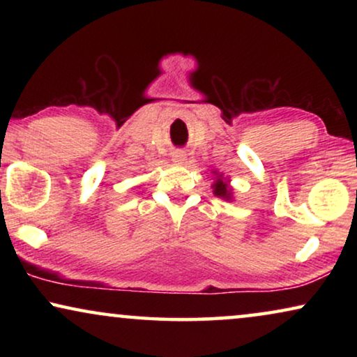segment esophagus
<instances>
[{
	"instance_id": "esophagus-1",
	"label": "esophagus",
	"mask_w": 357,
	"mask_h": 357,
	"mask_svg": "<svg viewBox=\"0 0 357 357\" xmlns=\"http://www.w3.org/2000/svg\"><path fill=\"white\" fill-rule=\"evenodd\" d=\"M172 160L175 164H183L185 160H187V154H185L183 151H175L172 154Z\"/></svg>"
}]
</instances>
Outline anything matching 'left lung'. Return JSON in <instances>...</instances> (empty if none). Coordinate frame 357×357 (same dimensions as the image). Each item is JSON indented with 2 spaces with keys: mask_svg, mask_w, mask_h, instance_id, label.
I'll list each match as a JSON object with an SVG mask.
<instances>
[{
  "mask_svg": "<svg viewBox=\"0 0 357 357\" xmlns=\"http://www.w3.org/2000/svg\"><path fill=\"white\" fill-rule=\"evenodd\" d=\"M214 182L211 185L213 193L216 195L218 198L226 199V202H234V188L231 187V178L224 177V174L218 172V170H213Z\"/></svg>",
  "mask_w": 357,
  "mask_h": 357,
  "instance_id": "8db88e82",
  "label": "left lung"
}]
</instances>
